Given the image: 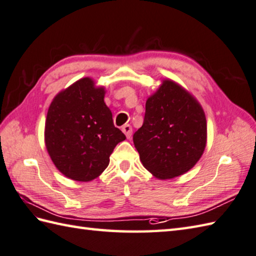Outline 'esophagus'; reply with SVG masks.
<instances>
[{
  "label": "esophagus",
  "mask_w": 256,
  "mask_h": 256,
  "mask_svg": "<svg viewBox=\"0 0 256 256\" xmlns=\"http://www.w3.org/2000/svg\"><path fill=\"white\" fill-rule=\"evenodd\" d=\"M122 132L126 134V137L129 139L130 137H132V126H130V124H124V126H122Z\"/></svg>",
  "instance_id": "34e87169"
}]
</instances>
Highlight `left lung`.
I'll list each match as a JSON object with an SVG mask.
<instances>
[{"label": "left lung", "mask_w": 256, "mask_h": 256, "mask_svg": "<svg viewBox=\"0 0 256 256\" xmlns=\"http://www.w3.org/2000/svg\"><path fill=\"white\" fill-rule=\"evenodd\" d=\"M142 166L158 180L188 172L207 144V120L200 102L170 78L146 102L144 120L134 134Z\"/></svg>", "instance_id": "left-lung-1"}]
</instances>
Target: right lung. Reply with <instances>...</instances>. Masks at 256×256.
I'll use <instances>...</instances> for the list:
<instances>
[{
    "instance_id": "add662e5",
    "label": "right lung",
    "mask_w": 256,
    "mask_h": 256,
    "mask_svg": "<svg viewBox=\"0 0 256 256\" xmlns=\"http://www.w3.org/2000/svg\"><path fill=\"white\" fill-rule=\"evenodd\" d=\"M105 93L92 78H82L60 90L49 106L44 144L56 168L73 180L98 178L115 146L126 139L114 126Z\"/></svg>"
}]
</instances>
